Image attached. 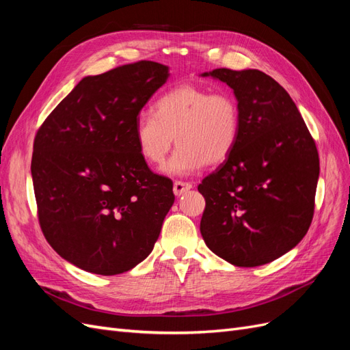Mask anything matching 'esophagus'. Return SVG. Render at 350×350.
I'll use <instances>...</instances> for the list:
<instances>
[{"mask_svg":"<svg viewBox=\"0 0 350 350\" xmlns=\"http://www.w3.org/2000/svg\"><path fill=\"white\" fill-rule=\"evenodd\" d=\"M193 188V184L185 183V181H175L174 183V194L175 196H183L184 193H187L188 189Z\"/></svg>","mask_w":350,"mask_h":350,"instance_id":"1","label":"esophagus"}]
</instances>
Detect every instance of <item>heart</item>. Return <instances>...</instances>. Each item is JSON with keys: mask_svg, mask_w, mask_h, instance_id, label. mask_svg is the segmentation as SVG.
I'll return each mask as SVG.
<instances>
[{"mask_svg": "<svg viewBox=\"0 0 350 350\" xmlns=\"http://www.w3.org/2000/svg\"><path fill=\"white\" fill-rule=\"evenodd\" d=\"M241 131V108L229 92H211L197 84H179L163 93L134 125V140L143 161L162 166L174 139L178 146L165 166L169 175H189L204 165L225 162Z\"/></svg>", "mask_w": 350, "mask_h": 350, "instance_id": "1", "label": "heart"}]
</instances>
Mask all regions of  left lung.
Returning a JSON list of instances; mask_svg holds the SVG:
<instances>
[{
  "label": "left lung",
  "mask_w": 350,
  "mask_h": 350,
  "mask_svg": "<svg viewBox=\"0 0 350 350\" xmlns=\"http://www.w3.org/2000/svg\"><path fill=\"white\" fill-rule=\"evenodd\" d=\"M210 74L234 89L241 131L234 152L198 185L206 200L200 230L220 258L237 267L261 266L308 232L319 152L289 93L266 72L216 68Z\"/></svg>",
  "instance_id": "left-lung-1"
}]
</instances>
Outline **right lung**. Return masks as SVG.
<instances>
[{
  "label": "right lung",
  "instance_id": "add662e5",
  "mask_svg": "<svg viewBox=\"0 0 350 350\" xmlns=\"http://www.w3.org/2000/svg\"><path fill=\"white\" fill-rule=\"evenodd\" d=\"M166 79L153 61L84 77L39 126L30 166L38 220L74 266L113 276L154 247L175 196L139 154L134 125Z\"/></svg>",
  "mask_w": 350,
  "mask_h": 350
}]
</instances>
